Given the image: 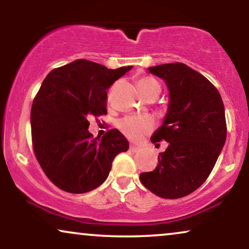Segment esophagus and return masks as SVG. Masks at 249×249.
<instances>
[{
    "mask_svg": "<svg viewBox=\"0 0 249 249\" xmlns=\"http://www.w3.org/2000/svg\"><path fill=\"white\" fill-rule=\"evenodd\" d=\"M129 149H130L131 152L137 153V152L141 151V147H138V146H136V145H130V147H129Z\"/></svg>",
    "mask_w": 249,
    "mask_h": 249,
    "instance_id": "esophagus-1",
    "label": "esophagus"
}]
</instances>
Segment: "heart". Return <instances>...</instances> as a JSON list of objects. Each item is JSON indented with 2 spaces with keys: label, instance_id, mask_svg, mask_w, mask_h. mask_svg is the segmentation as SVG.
Segmentation results:
<instances>
[{
  "label": "heart",
  "instance_id": "b5f03b06",
  "mask_svg": "<svg viewBox=\"0 0 249 249\" xmlns=\"http://www.w3.org/2000/svg\"><path fill=\"white\" fill-rule=\"evenodd\" d=\"M137 86L144 96L153 90H161L159 81L152 77L138 78ZM118 125L128 138L139 141L152 130L154 127V121L149 117H125L119 121Z\"/></svg>",
  "mask_w": 249,
  "mask_h": 249
}]
</instances>
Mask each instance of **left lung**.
Here are the masks:
<instances>
[{
    "label": "left lung",
    "instance_id": "left-lung-1",
    "mask_svg": "<svg viewBox=\"0 0 249 249\" xmlns=\"http://www.w3.org/2000/svg\"><path fill=\"white\" fill-rule=\"evenodd\" d=\"M148 71L165 81L169 107L152 142L165 141L158 166L141 173V182L162 198H181L203 185L227 138L224 105L219 90L186 64L165 63Z\"/></svg>",
    "mask_w": 249,
    "mask_h": 249
}]
</instances>
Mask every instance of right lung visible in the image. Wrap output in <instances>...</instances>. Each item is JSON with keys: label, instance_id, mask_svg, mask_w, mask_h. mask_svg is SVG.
<instances>
[{"label": "right lung", "instance_id": "1", "mask_svg": "<svg viewBox=\"0 0 249 249\" xmlns=\"http://www.w3.org/2000/svg\"><path fill=\"white\" fill-rule=\"evenodd\" d=\"M131 69L76 60L44 79L30 113L33 147L44 173L60 189L84 194L97 188L115 156L128 151L127 138L118 129L93 138L88 118L107 114V89Z\"/></svg>", "mask_w": 249, "mask_h": 249}]
</instances>
